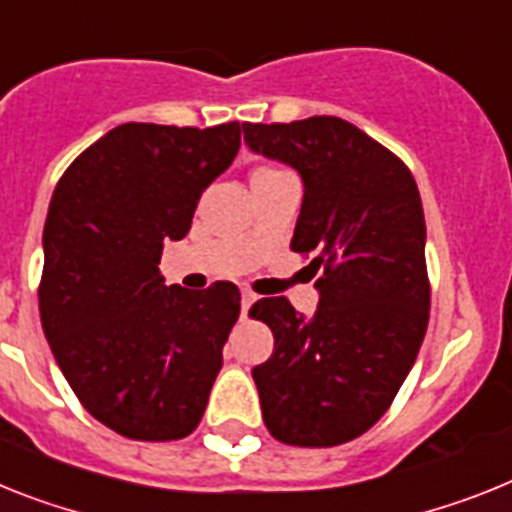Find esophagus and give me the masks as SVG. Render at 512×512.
Instances as JSON below:
<instances>
[{
	"instance_id": "34e87169",
	"label": "esophagus",
	"mask_w": 512,
	"mask_h": 512,
	"mask_svg": "<svg viewBox=\"0 0 512 512\" xmlns=\"http://www.w3.org/2000/svg\"><path fill=\"white\" fill-rule=\"evenodd\" d=\"M255 304V294H249V291H244L242 294V317H247L249 307Z\"/></svg>"
}]
</instances>
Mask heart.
I'll return each instance as SVG.
<instances>
[{
    "instance_id": "obj_1",
    "label": "heart",
    "mask_w": 512,
    "mask_h": 512,
    "mask_svg": "<svg viewBox=\"0 0 512 512\" xmlns=\"http://www.w3.org/2000/svg\"><path fill=\"white\" fill-rule=\"evenodd\" d=\"M276 174H283V169H278V166H257V169L252 171V182H257V179H268V176Z\"/></svg>"
}]
</instances>
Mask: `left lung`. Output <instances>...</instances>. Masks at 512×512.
Here are the masks:
<instances>
[{"instance_id":"obj_1","label":"left lung","mask_w":512,"mask_h":512,"mask_svg":"<svg viewBox=\"0 0 512 512\" xmlns=\"http://www.w3.org/2000/svg\"><path fill=\"white\" fill-rule=\"evenodd\" d=\"M249 150L289 163L304 182L294 252H315L317 312L283 296L249 317L276 338L252 369L265 427L299 448L364 435L411 372L429 322L422 197L406 163L346 119L244 122Z\"/></svg>"}]
</instances>
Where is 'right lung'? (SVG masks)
I'll return each instance as SVG.
<instances>
[{
    "instance_id": "obj_1",
    "label": "right lung",
    "mask_w": 512,
    "mask_h": 512,
    "mask_svg": "<svg viewBox=\"0 0 512 512\" xmlns=\"http://www.w3.org/2000/svg\"><path fill=\"white\" fill-rule=\"evenodd\" d=\"M242 124L130 122L83 150L51 195L38 309L62 375L90 416L130 440L200 424L239 317V289L166 286L161 252L229 169Z\"/></svg>"
}]
</instances>
